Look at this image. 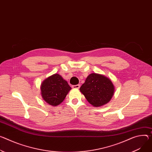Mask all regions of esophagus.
Segmentation results:
<instances>
[{"mask_svg":"<svg viewBox=\"0 0 152 152\" xmlns=\"http://www.w3.org/2000/svg\"><path fill=\"white\" fill-rule=\"evenodd\" d=\"M73 88H76V89H79L80 88V85L77 84V85H75V86H72Z\"/></svg>","mask_w":152,"mask_h":152,"instance_id":"34e87169","label":"esophagus"}]
</instances>
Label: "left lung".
<instances>
[{
    "instance_id": "left-lung-1",
    "label": "left lung",
    "mask_w": 152,
    "mask_h": 152,
    "mask_svg": "<svg viewBox=\"0 0 152 152\" xmlns=\"http://www.w3.org/2000/svg\"><path fill=\"white\" fill-rule=\"evenodd\" d=\"M115 90L112 80L98 73H91L80 88L87 101L93 106H102L112 99Z\"/></svg>"
}]
</instances>
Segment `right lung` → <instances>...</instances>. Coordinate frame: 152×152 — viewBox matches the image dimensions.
I'll list each match as a JSON object with an SVG mask.
<instances>
[{
  "instance_id": "add662e5",
  "label": "right lung",
  "mask_w": 152,
  "mask_h": 152,
  "mask_svg": "<svg viewBox=\"0 0 152 152\" xmlns=\"http://www.w3.org/2000/svg\"><path fill=\"white\" fill-rule=\"evenodd\" d=\"M71 89L67 81L56 73L42 82L40 86V94L47 104L56 107L64 101Z\"/></svg>"
}]
</instances>
